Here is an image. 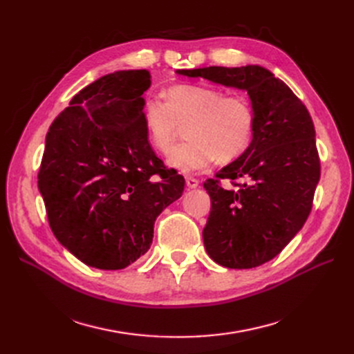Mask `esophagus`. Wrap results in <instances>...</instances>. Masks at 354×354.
<instances>
[{
  "label": "esophagus",
  "instance_id": "34e87169",
  "mask_svg": "<svg viewBox=\"0 0 354 354\" xmlns=\"http://www.w3.org/2000/svg\"><path fill=\"white\" fill-rule=\"evenodd\" d=\"M186 186L189 189H196L199 186V181L195 178V177H186Z\"/></svg>",
  "mask_w": 354,
  "mask_h": 354
}]
</instances>
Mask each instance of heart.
<instances>
[{"mask_svg": "<svg viewBox=\"0 0 354 354\" xmlns=\"http://www.w3.org/2000/svg\"><path fill=\"white\" fill-rule=\"evenodd\" d=\"M147 140L159 152H168L185 127L187 140L174 147L167 164L180 171L208 167L241 156L250 146L255 118L250 102L239 94H223L201 84L174 85L165 93V103L149 99L142 109Z\"/></svg>", "mask_w": 354, "mask_h": 354, "instance_id": "obj_1", "label": "heart"}]
</instances>
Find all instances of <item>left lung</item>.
Returning <instances> with one entry per match:
<instances>
[{
    "instance_id": "1",
    "label": "left lung",
    "mask_w": 354,
    "mask_h": 354,
    "mask_svg": "<svg viewBox=\"0 0 354 354\" xmlns=\"http://www.w3.org/2000/svg\"><path fill=\"white\" fill-rule=\"evenodd\" d=\"M189 78L248 93L255 118L246 151L218 178H243L239 189L203 183L211 212L202 238L207 254L229 269H252L279 254L301 230L320 178L315 125L288 85L263 66L178 69Z\"/></svg>"
}]
</instances>
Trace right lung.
<instances>
[{
	"label": "right lung",
	"mask_w": 354,
	"mask_h": 354,
	"mask_svg": "<svg viewBox=\"0 0 354 354\" xmlns=\"http://www.w3.org/2000/svg\"><path fill=\"white\" fill-rule=\"evenodd\" d=\"M151 84L146 69L104 75L73 95L46 137L38 189L50 227L95 269H125L147 252L156 217L185 190L147 142Z\"/></svg>",
	"instance_id": "1"
}]
</instances>
